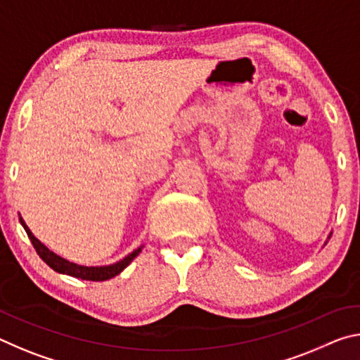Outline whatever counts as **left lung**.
Instances as JSON below:
<instances>
[{"label":"left lung","instance_id":"left-lung-1","mask_svg":"<svg viewBox=\"0 0 360 360\" xmlns=\"http://www.w3.org/2000/svg\"><path fill=\"white\" fill-rule=\"evenodd\" d=\"M328 238H330V235H328ZM326 243H327V241H326Z\"/></svg>","mask_w":360,"mask_h":360}]
</instances>
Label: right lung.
Returning <instances> with one entry per match:
<instances>
[{
	"label": "right lung",
	"instance_id": "right-lung-1",
	"mask_svg": "<svg viewBox=\"0 0 360 360\" xmlns=\"http://www.w3.org/2000/svg\"><path fill=\"white\" fill-rule=\"evenodd\" d=\"M19 221L22 224V227L25 229L30 241L33 243L36 252H38L39 257L44 260L46 264L52 268V270H56L57 273H62V275L85 279V281H106V279H111L114 276H117L119 273L124 271L125 268L131 264L133 259H135L143 249V246H139L138 249H135V251L130 252L129 255H125L124 259L115 262V264H111V265H101V266L79 265V264H75V262H70V260H66L63 257H60V255H57L56 252L51 251V249H49L47 246L42 245V243L32 233V230L28 229V225L25 224V221H23L20 214H19Z\"/></svg>",
	"mask_w": 360,
	"mask_h": 360
}]
</instances>
